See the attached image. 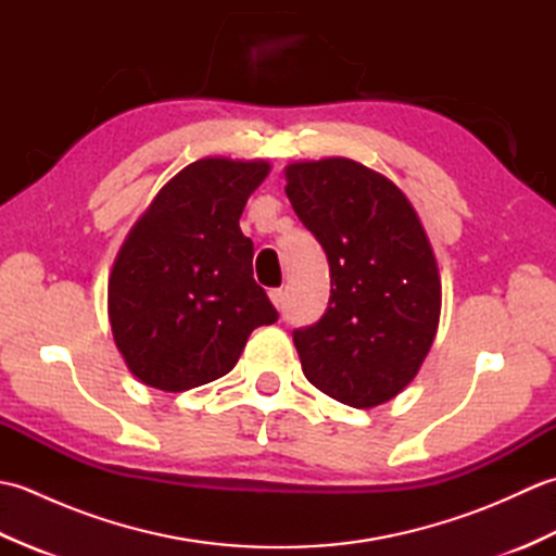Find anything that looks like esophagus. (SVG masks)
<instances>
[{
	"mask_svg": "<svg viewBox=\"0 0 556 556\" xmlns=\"http://www.w3.org/2000/svg\"><path fill=\"white\" fill-rule=\"evenodd\" d=\"M269 301L275 303V308H281V305H285V291H281V289H269Z\"/></svg>",
	"mask_w": 556,
	"mask_h": 556,
	"instance_id": "1",
	"label": "esophagus"
}]
</instances>
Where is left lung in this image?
<instances>
[{
    "instance_id": "8db88e82",
    "label": "left lung",
    "mask_w": 556,
    "mask_h": 556,
    "mask_svg": "<svg viewBox=\"0 0 556 556\" xmlns=\"http://www.w3.org/2000/svg\"><path fill=\"white\" fill-rule=\"evenodd\" d=\"M287 195L329 260V305L296 329L303 375L353 408L404 392L437 334L442 279L416 207L401 188L349 157L291 162Z\"/></svg>"
}]
</instances>
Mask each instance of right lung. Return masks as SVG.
Segmentation results:
<instances>
[{
  "instance_id": "1",
  "label": "right lung",
  "mask_w": 556,
  "mask_h": 556,
  "mask_svg": "<svg viewBox=\"0 0 556 556\" xmlns=\"http://www.w3.org/2000/svg\"><path fill=\"white\" fill-rule=\"evenodd\" d=\"M269 174L265 160L203 157L160 188L112 265L108 313L126 368L186 392L227 375L248 337L277 320L253 279L239 219Z\"/></svg>"
}]
</instances>
